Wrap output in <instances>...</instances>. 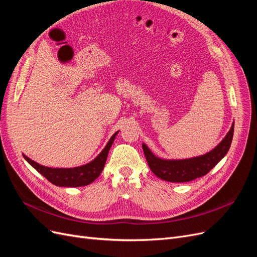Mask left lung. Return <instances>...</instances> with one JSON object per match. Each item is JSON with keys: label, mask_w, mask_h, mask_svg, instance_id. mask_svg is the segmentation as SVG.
<instances>
[{"label": "left lung", "mask_w": 257, "mask_h": 257, "mask_svg": "<svg viewBox=\"0 0 257 257\" xmlns=\"http://www.w3.org/2000/svg\"><path fill=\"white\" fill-rule=\"evenodd\" d=\"M234 135V123L223 141L213 150L200 157L185 160H162L159 159L143 144V150L152 173L162 180L169 182H189L196 178L207 175L227 151Z\"/></svg>", "instance_id": "1"}]
</instances>
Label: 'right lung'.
Listing matches in <instances>:
<instances>
[{"label": "right lung", "instance_id": "add662e5", "mask_svg": "<svg viewBox=\"0 0 257 257\" xmlns=\"http://www.w3.org/2000/svg\"><path fill=\"white\" fill-rule=\"evenodd\" d=\"M118 132L111 136L109 142L106 145L103 151L98 154L92 162L88 163L83 166L74 167V168H51L40 165L38 163L29 159L27 155L23 154L30 165H32L38 173L42 174L48 181L58 186H83L92 183L100 175L105 166V163L108 157V152L114 141Z\"/></svg>", "mask_w": 257, "mask_h": 257}]
</instances>
